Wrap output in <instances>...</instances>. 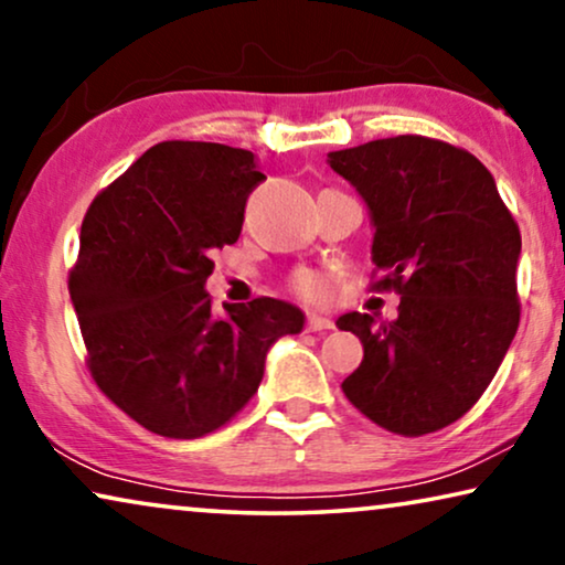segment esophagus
Here are the masks:
<instances>
[{
  "label": "esophagus",
  "instance_id": "1",
  "mask_svg": "<svg viewBox=\"0 0 565 565\" xmlns=\"http://www.w3.org/2000/svg\"><path fill=\"white\" fill-rule=\"evenodd\" d=\"M335 328V322L328 320V317H320V315H309L307 317V330L309 332H322V330H332Z\"/></svg>",
  "mask_w": 565,
  "mask_h": 565
}]
</instances>
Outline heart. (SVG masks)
Returning <instances> with one entry per match:
<instances>
[{
	"label": "heart",
	"instance_id": "b5f03b06",
	"mask_svg": "<svg viewBox=\"0 0 565 565\" xmlns=\"http://www.w3.org/2000/svg\"><path fill=\"white\" fill-rule=\"evenodd\" d=\"M291 291L297 297L307 299V301H324L330 297L332 289V276L328 271H317V268H297L291 274Z\"/></svg>",
	"mask_w": 565,
	"mask_h": 565
}]
</instances>
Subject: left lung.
<instances>
[{
	"instance_id": "left-lung-1",
	"label": "left lung",
	"mask_w": 565,
	"mask_h": 565,
	"mask_svg": "<svg viewBox=\"0 0 565 565\" xmlns=\"http://www.w3.org/2000/svg\"><path fill=\"white\" fill-rule=\"evenodd\" d=\"M328 158L376 227L371 289L402 297L394 322L338 320L363 343L343 392L388 433L443 430L487 392L518 332V222L487 166L450 142L396 135Z\"/></svg>"
}]
</instances>
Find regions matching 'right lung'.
Returning a JSON list of instances; mask_svg holds the SVG:
<instances>
[{
    "label": "right lung",
    "mask_w": 565,
    "mask_h": 565,
    "mask_svg": "<svg viewBox=\"0 0 565 565\" xmlns=\"http://www.w3.org/2000/svg\"><path fill=\"white\" fill-rule=\"evenodd\" d=\"M266 177L250 150L166 140L94 196L68 291L102 394L173 440L227 425L264 379L266 353L305 328L281 299L214 315L204 284L214 250L241 237Z\"/></svg>",
    "instance_id": "add662e5"
}]
</instances>
